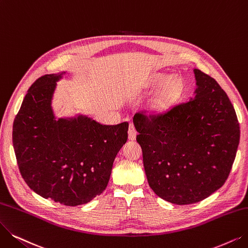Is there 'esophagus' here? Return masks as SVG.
I'll list each match as a JSON object with an SVG mask.
<instances>
[{
  "mask_svg": "<svg viewBox=\"0 0 248 248\" xmlns=\"http://www.w3.org/2000/svg\"><path fill=\"white\" fill-rule=\"evenodd\" d=\"M136 135H137L136 129H135L134 125L131 123V124L129 125V130H128V138H129L130 140H135Z\"/></svg>",
  "mask_w": 248,
  "mask_h": 248,
  "instance_id": "esophagus-1",
  "label": "esophagus"
}]
</instances>
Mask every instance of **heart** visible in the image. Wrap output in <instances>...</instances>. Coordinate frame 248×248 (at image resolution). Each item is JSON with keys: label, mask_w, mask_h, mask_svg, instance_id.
Listing matches in <instances>:
<instances>
[{"label": "heart", "mask_w": 248, "mask_h": 248, "mask_svg": "<svg viewBox=\"0 0 248 248\" xmlns=\"http://www.w3.org/2000/svg\"><path fill=\"white\" fill-rule=\"evenodd\" d=\"M150 87H158L146 104L147 111L162 114L175 106L183 93V83L179 78L168 74H156L150 81Z\"/></svg>", "instance_id": "obj_1"}]
</instances>
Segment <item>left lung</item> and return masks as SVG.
<instances>
[{
	"label": "left lung",
	"instance_id": "obj_1",
	"mask_svg": "<svg viewBox=\"0 0 248 248\" xmlns=\"http://www.w3.org/2000/svg\"><path fill=\"white\" fill-rule=\"evenodd\" d=\"M189 101L163 114L137 113L133 124L147 182L174 204L199 202L223 186L240 140L234 108L214 78L193 69Z\"/></svg>",
	"mask_w": 248,
	"mask_h": 248
}]
</instances>
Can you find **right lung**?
<instances>
[{
  "mask_svg": "<svg viewBox=\"0 0 248 248\" xmlns=\"http://www.w3.org/2000/svg\"><path fill=\"white\" fill-rule=\"evenodd\" d=\"M65 74H46L31 86L14 120L12 137L19 170L29 188L44 199L75 206L106 189L129 124L103 125L81 113L57 119L52 101Z\"/></svg>",
  "mask_w": 248,
  "mask_h": 248,
  "instance_id": "right-lung-1",
  "label": "right lung"
}]
</instances>
